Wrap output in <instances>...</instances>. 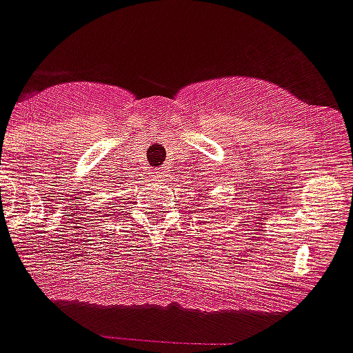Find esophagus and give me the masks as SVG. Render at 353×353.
I'll return each mask as SVG.
<instances>
[{"mask_svg":"<svg viewBox=\"0 0 353 353\" xmlns=\"http://www.w3.org/2000/svg\"><path fill=\"white\" fill-rule=\"evenodd\" d=\"M152 176H162V174H152Z\"/></svg>","mask_w":353,"mask_h":353,"instance_id":"esophagus-1","label":"esophagus"}]
</instances>
